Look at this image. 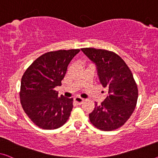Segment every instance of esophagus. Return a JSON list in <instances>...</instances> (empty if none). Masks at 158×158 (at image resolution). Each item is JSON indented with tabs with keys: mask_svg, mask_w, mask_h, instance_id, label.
I'll return each instance as SVG.
<instances>
[{
	"mask_svg": "<svg viewBox=\"0 0 158 158\" xmlns=\"http://www.w3.org/2000/svg\"><path fill=\"white\" fill-rule=\"evenodd\" d=\"M74 102H76L77 104L79 105H81L82 103L84 102V99L81 97H75L74 98Z\"/></svg>",
	"mask_w": 158,
	"mask_h": 158,
	"instance_id": "34e87169",
	"label": "esophagus"
}]
</instances>
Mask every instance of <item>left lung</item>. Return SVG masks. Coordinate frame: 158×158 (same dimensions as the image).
Here are the masks:
<instances>
[{"label": "left lung", "mask_w": 158, "mask_h": 158, "mask_svg": "<svg viewBox=\"0 0 158 158\" xmlns=\"http://www.w3.org/2000/svg\"><path fill=\"white\" fill-rule=\"evenodd\" d=\"M81 51L96 65L101 84L108 95L89 114L94 126L104 131L121 127L133 114L138 90L133 74L123 59L114 52L102 49L82 48Z\"/></svg>", "instance_id": "obj_1"}]
</instances>
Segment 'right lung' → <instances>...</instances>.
Here are the masks:
<instances>
[{
    "instance_id": "1",
    "label": "right lung",
    "mask_w": 158,
    "mask_h": 158,
    "mask_svg": "<svg viewBox=\"0 0 158 158\" xmlns=\"http://www.w3.org/2000/svg\"><path fill=\"white\" fill-rule=\"evenodd\" d=\"M80 49L49 52L36 59L21 79L20 98L22 107L33 123L42 129L53 130L69 118L73 98L58 96L68 64Z\"/></svg>"
}]
</instances>
